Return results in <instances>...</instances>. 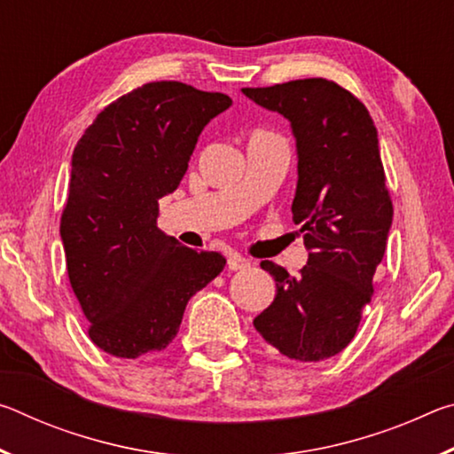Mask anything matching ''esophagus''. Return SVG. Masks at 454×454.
Masks as SVG:
<instances>
[{
  "instance_id": "esophagus-1",
  "label": "esophagus",
  "mask_w": 454,
  "mask_h": 454,
  "mask_svg": "<svg viewBox=\"0 0 454 454\" xmlns=\"http://www.w3.org/2000/svg\"><path fill=\"white\" fill-rule=\"evenodd\" d=\"M250 260L244 258L240 254H230L228 256V268L230 270H246V268H250Z\"/></svg>"
}]
</instances>
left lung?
<instances>
[{"label":"left lung","instance_id":"1","mask_svg":"<svg viewBox=\"0 0 454 454\" xmlns=\"http://www.w3.org/2000/svg\"><path fill=\"white\" fill-rule=\"evenodd\" d=\"M242 94L290 121L298 153L292 220L309 250L298 278L270 260L260 262L272 274L276 298L254 328L280 355L317 363L355 338L387 248L393 202L379 134L364 104L325 78Z\"/></svg>","mask_w":454,"mask_h":454}]
</instances>
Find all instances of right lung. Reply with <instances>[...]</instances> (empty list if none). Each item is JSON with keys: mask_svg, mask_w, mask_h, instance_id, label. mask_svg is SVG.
<instances>
[{"mask_svg": "<svg viewBox=\"0 0 454 454\" xmlns=\"http://www.w3.org/2000/svg\"><path fill=\"white\" fill-rule=\"evenodd\" d=\"M230 106L220 91L150 82L106 106L74 148L59 234L88 334L107 355L164 350L190 298L224 270V256L182 246L156 220L204 126Z\"/></svg>", "mask_w": 454, "mask_h": 454, "instance_id": "obj_1", "label": "right lung"}]
</instances>
